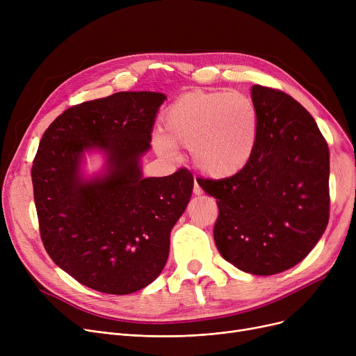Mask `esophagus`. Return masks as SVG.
<instances>
[{"instance_id":"1","label":"esophagus","mask_w":356,"mask_h":356,"mask_svg":"<svg viewBox=\"0 0 356 356\" xmlns=\"http://www.w3.org/2000/svg\"><path fill=\"white\" fill-rule=\"evenodd\" d=\"M193 193H195V195H197V196L203 193V191H202V188H200V186L197 184L196 179H195V184H193Z\"/></svg>"}]
</instances>
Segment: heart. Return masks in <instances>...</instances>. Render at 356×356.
<instances>
[{
	"mask_svg": "<svg viewBox=\"0 0 356 356\" xmlns=\"http://www.w3.org/2000/svg\"><path fill=\"white\" fill-rule=\"evenodd\" d=\"M259 115L252 98L238 92H191L164 112L163 153L191 148L193 164L204 176L228 179L251 163L258 141Z\"/></svg>",
	"mask_w": 356,
	"mask_h": 356,
	"instance_id": "heart-1",
	"label": "heart"
}]
</instances>
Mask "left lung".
Segmentation results:
<instances>
[{
  "instance_id": "left-lung-1",
  "label": "left lung",
  "mask_w": 356,
  "mask_h": 356,
  "mask_svg": "<svg viewBox=\"0 0 356 356\" xmlns=\"http://www.w3.org/2000/svg\"><path fill=\"white\" fill-rule=\"evenodd\" d=\"M258 141L241 173L199 183L216 197L218 251L255 275L286 271L313 250L330 212L329 147L313 117L280 89L254 85Z\"/></svg>"
}]
</instances>
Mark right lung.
Returning a JSON list of instances; mask_svg holds the SVG:
<instances>
[{
	"instance_id": "add662e5",
	"label": "right lung",
	"mask_w": 356,
	"mask_h": 356,
	"mask_svg": "<svg viewBox=\"0 0 356 356\" xmlns=\"http://www.w3.org/2000/svg\"><path fill=\"white\" fill-rule=\"evenodd\" d=\"M159 92H118L73 105L40 140L31 180L39 229L49 257L81 284L106 294L144 289L164 268L170 231L188 207V168L165 177H141ZM104 149L108 173L83 182V149Z\"/></svg>"
}]
</instances>
